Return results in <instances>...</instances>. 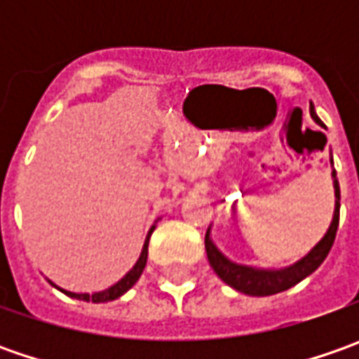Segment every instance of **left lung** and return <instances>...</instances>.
Listing matches in <instances>:
<instances>
[{
    "label": "left lung",
    "mask_w": 359,
    "mask_h": 359,
    "mask_svg": "<svg viewBox=\"0 0 359 359\" xmlns=\"http://www.w3.org/2000/svg\"><path fill=\"white\" fill-rule=\"evenodd\" d=\"M311 119L320 126L325 128L324 121L318 118L316 109L310 107ZM334 165V159H330ZM332 180H334V196H336V203H334V215H332V224L324 233V238L318 241L304 257H299L297 262L283 266V268H255V266H245V264H238L231 262L228 255L224 254L212 240V226L205 231V252H208V262L217 273V278L222 282H226L229 287L238 290L241 294L248 296H273L285 292L290 287H294L296 283L306 280L311 276L316 269L324 264V259L330 254L334 240H336V231H338L339 224V184L336 177V170H332Z\"/></svg>",
    "instance_id": "obj_1"
}]
</instances>
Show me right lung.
<instances>
[{
	"label": "right lung",
	"instance_id": "1",
	"mask_svg": "<svg viewBox=\"0 0 359 359\" xmlns=\"http://www.w3.org/2000/svg\"><path fill=\"white\" fill-rule=\"evenodd\" d=\"M161 219V217H158V222ZM156 222V224H158ZM156 224L149 228V231H147V236H145V241H144V248H142V254H140V257H137V262L133 264V268L119 280V282H116L114 285H109L107 290H102V292H93V294H76V292H67V290H63V287H60V285H55L53 282H48L53 285V287H57L60 292H63L65 296L69 297H76V299H81V302H93V304H104V302H114V299H118V297H121L128 290H131L133 285H135V282L140 280V276L144 273L145 269V264H147V245H149V238H151V231L156 229Z\"/></svg>",
	"mask_w": 359,
	"mask_h": 359
}]
</instances>
